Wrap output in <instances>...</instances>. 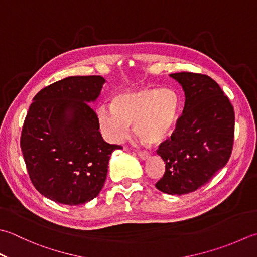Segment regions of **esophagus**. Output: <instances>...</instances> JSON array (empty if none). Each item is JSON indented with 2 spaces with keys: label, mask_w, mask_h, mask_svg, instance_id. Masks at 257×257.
Wrapping results in <instances>:
<instances>
[{
  "label": "esophagus",
  "mask_w": 257,
  "mask_h": 257,
  "mask_svg": "<svg viewBox=\"0 0 257 257\" xmlns=\"http://www.w3.org/2000/svg\"><path fill=\"white\" fill-rule=\"evenodd\" d=\"M138 155H139V157L142 158L143 160H146V159L149 158V153L146 152V150H139Z\"/></svg>",
  "instance_id": "obj_1"
}]
</instances>
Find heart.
<instances>
[{
    "label": "heart",
    "mask_w": 257,
    "mask_h": 257,
    "mask_svg": "<svg viewBox=\"0 0 257 257\" xmlns=\"http://www.w3.org/2000/svg\"><path fill=\"white\" fill-rule=\"evenodd\" d=\"M180 108L178 94L168 88H145L115 95L111 108L100 107V128L110 142L118 143L135 124V133L143 143L156 145L167 137L177 120Z\"/></svg>",
    "instance_id": "heart-1"
}]
</instances>
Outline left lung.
Segmentation results:
<instances>
[{
	"label": "left lung",
	"instance_id": "obj_1",
	"mask_svg": "<svg viewBox=\"0 0 257 257\" xmlns=\"http://www.w3.org/2000/svg\"><path fill=\"white\" fill-rule=\"evenodd\" d=\"M183 87L185 105L170 138L159 145L165 174L156 187L169 195L195 192L227 164L232 155L235 113L218 83L206 74H170Z\"/></svg>",
	"mask_w": 257,
	"mask_h": 257
}]
</instances>
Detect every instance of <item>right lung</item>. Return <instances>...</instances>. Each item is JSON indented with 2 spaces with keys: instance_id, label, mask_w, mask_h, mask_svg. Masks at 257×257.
Wrapping results in <instances>:
<instances>
[{
  "instance_id": "obj_1",
  "label": "right lung",
  "mask_w": 257,
  "mask_h": 257,
  "mask_svg": "<svg viewBox=\"0 0 257 257\" xmlns=\"http://www.w3.org/2000/svg\"><path fill=\"white\" fill-rule=\"evenodd\" d=\"M104 82L100 75L65 78L40 90L30 105L20 146L33 186L55 203L72 206L97 197L110 155L122 148L102 139L89 104Z\"/></svg>"
}]
</instances>
